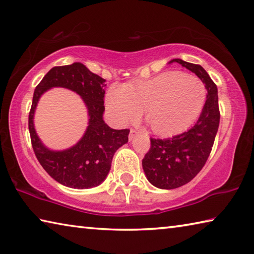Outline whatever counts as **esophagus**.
Instances as JSON below:
<instances>
[{
	"instance_id": "esophagus-1",
	"label": "esophagus",
	"mask_w": 254,
	"mask_h": 254,
	"mask_svg": "<svg viewBox=\"0 0 254 254\" xmlns=\"http://www.w3.org/2000/svg\"><path fill=\"white\" fill-rule=\"evenodd\" d=\"M135 134H136V130H134V128H131V131H130V134H128V139L132 140L133 137L135 136Z\"/></svg>"
}]
</instances>
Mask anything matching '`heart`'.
Segmentation results:
<instances>
[{"mask_svg":"<svg viewBox=\"0 0 254 254\" xmlns=\"http://www.w3.org/2000/svg\"><path fill=\"white\" fill-rule=\"evenodd\" d=\"M206 88L199 77L166 71L150 79L114 85L106 95L107 110L120 124L145 120L159 134H171L191 124L203 110Z\"/></svg>","mask_w":254,"mask_h":254,"instance_id":"heart-1","label":"heart"}]
</instances>
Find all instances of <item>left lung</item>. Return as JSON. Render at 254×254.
I'll return each instance as SVG.
<instances>
[{"label": "left lung", "mask_w": 254, "mask_h": 254, "mask_svg": "<svg viewBox=\"0 0 254 254\" xmlns=\"http://www.w3.org/2000/svg\"><path fill=\"white\" fill-rule=\"evenodd\" d=\"M199 77L207 89L206 101L194 127L167 139L150 137L142 167L150 183L158 188L174 189L190 182L205 166L220 124L217 87L203 67L174 59Z\"/></svg>", "instance_id": "left-lung-1"}]
</instances>
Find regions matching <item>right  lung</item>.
Segmentation results:
<instances>
[{
	"instance_id": "1",
	"label": "right lung",
	"mask_w": 254,
	"mask_h": 254,
	"mask_svg": "<svg viewBox=\"0 0 254 254\" xmlns=\"http://www.w3.org/2000/svg\"><path fill=\"white\" fill-rule=\"evenodd\" d=\"M105 81L83 64L74 63L51 68L34 89L29 113V132L33 151L42 168L64 186L77 189L98 186L109 174L115 151L128 140V128L114 130L103 121ZM57 85L79 93L90 115V126L82 140L64 152L47 149L33 127L34 110L42 93Z\"/></svg>"
}]
</instances>
